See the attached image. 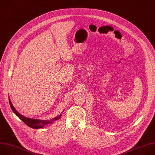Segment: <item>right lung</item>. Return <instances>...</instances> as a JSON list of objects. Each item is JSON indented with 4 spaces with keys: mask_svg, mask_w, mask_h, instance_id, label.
Masks as SVG:
<instances>
[{
    "mask_svg": "<svg viewBox=\"0 0 155 155\" xmlns=\"http://www.w3.org/2000/svg\"><path fill=\"white\" fill-rule=\"evenodd\" d=\"M9 103H10V105L11 107L12 110H13V111L15 113V114L19 117V118L22 120L28 127L32 128H35V129H38V128H43L45 125L48 124H52L54 121L58 120L62 114L51 119L50 120H39V119H31V118H28V117H25L24 116H23L22 115H21V114H19L16 110V109L14 108V107L13 106L11 100L9 98Z\"/></svg>",
    "mask_w": 155,
    "mask_h": 155,
    "instance_id": "add662e5",
    "label": "right lung"
}]
</instances>
